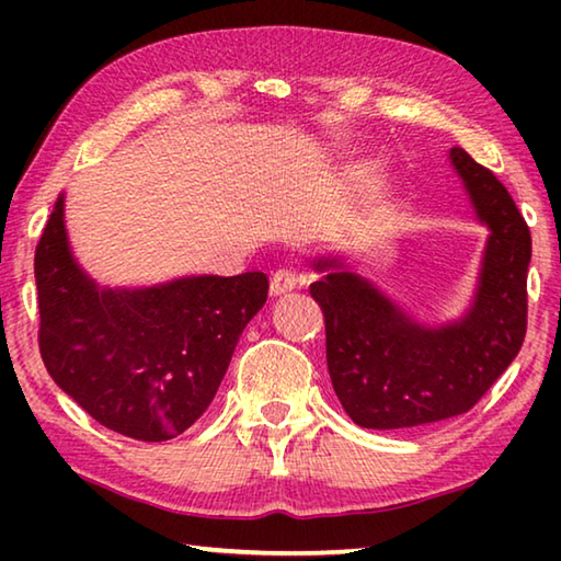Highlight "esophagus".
Returning <instances> with one entry per match:
<instances>
[{"mask_svg": "<svg viewBox=\"0 0 561 561\" xmlns=\"http://www.w3.org/2000/svg\"><path fill=\"white\" fill-rule=\"evenodd\" d=\"M304 274H299L294 267H279L277 272L272 274V282H270V291L274 297H282V294H287L291 289H297L299 284H304Z\"/></svg>", "mask_w": 561, "mask_h": 561, "instance_id": "obj_1", "label": "esophagus"}]
</instances>
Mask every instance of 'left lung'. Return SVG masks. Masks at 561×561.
Returning a JSON list of instances; mask_svg holds the SVG:
<instances>
[{"label": "left lung", "instance_id": "left-lung-1", "mask_svg": "<svg viewBox=\"0 0 561 561\" xmlns=\"http://www.w3.org/2000/svg\"><path fill=\"white\" fill-rule=\"evenodd\" d=\"M450 163L490 227L478 291L460 321L423 327L339 260L314 264L324 277L309 291L324 311L329 376L360 428H413L468 413L525 341L529 227L492 170L462 148L450 150Z\"/></svg>", "mask_w": 561, "mask_h": 561}]
</instances>
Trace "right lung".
<instances>
[{"mask_svg":"<svg viewBox=\"0 0 561 561\" xmlns=\"http://www.w3.org/2000/svg\"><path fill=\"white\" fill-rule=\"evenodd\" d=\"M34 277L46 371L93 421L146 443L175 438L207 411L270 291L264 272L101 287L69 250L64 197L36 244Z\"/></svg>","mask_w":561,"mask_h":561,"instance_id":"right-lung-1","label":"right lung"}]
</instances>
